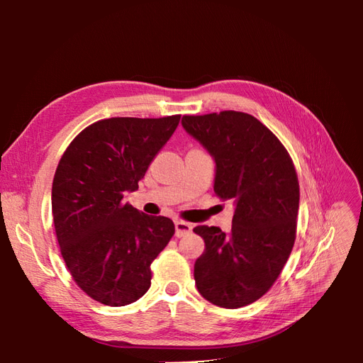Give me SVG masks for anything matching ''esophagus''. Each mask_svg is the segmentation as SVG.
<instances>
[{
  "mask_svg": "<svg viewBox=\"0 0 363 363\" xmlns=\"http://www.w3.org/2000/svg\"><path fill=\"white\" fill-rule=\"evenodd\" d=\"M174 230H176V237H184L191 233V225L187 221H182V220H177L174 223Z\"/></svg>",
  "mask_w": 363,
  "mask_h": 363,
  "instance_id": "34e87169",
  "label": "esophagus"
}]
</instances>
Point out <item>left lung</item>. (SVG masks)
Returning a JSON list of instances; mask_svg holds the SVG:
<instances>
[{"label": "left lung", "mask_w": 363, "mask_h": 363, "mask_svg": "<svg viewBox=\"0 0 363 363\" xmlns=\"http://www.w3.org/2000/svg\"><path fill=\"white\" fill-rule=\"evenodd\" d=\"M182 126L215 159V195L235 203L229 234L194 229L206 243L195 284L212 304L238 309L264 296L287 264L296 238V169L279 138L250 113L184 115Z\"/></svg>", "instance_id": "left-lung-1"}]
</instances>
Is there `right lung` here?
<instances>
[{"label": "right lung", "mask_w": 363, "mask_h": 363, "mask_svg": "<svg viewBox=\"0 0 363 363\" xmlns=\"http://www.w3.org/2000/svg\"><path fill=\"white\" fill-rule=\"evenodd\" d=\"M113 117L91 123L59 160L51 209L60 254L78 287L106 306L134 303L151 285V264L174 234L173 221L125 201L179 125Z\"/></svg>", "instance_id": "1"}]
</instances>
